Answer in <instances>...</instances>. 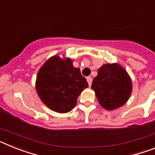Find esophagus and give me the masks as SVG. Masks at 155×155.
I'll use <instances>...</instances> for the list:
<instances>
[{"mask_svg": "<svg viewBox=\"0 0 155 155\" xmlns=\"http://www.w3.org/2000/svg\"><path fill=\"white\" fill-rule=\"evenodd\" d=\"M87 83H88V85L91 86V82H92V78H91V77H87Z\"/></svg>", "mask_w": 155, "mask_h": 155, "instance_id": "1", "label": "esophagus"}]
</instances>
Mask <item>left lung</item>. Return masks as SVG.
I'll return each mask as SVG.
<instances>
[{
	"label": "left lung",
	"instance_id": "1",
	"mask_svg": "<svg viewBox=\"0 0 155 155\" xmlns=\"http://www.w3.org/2000/svg\"><path fill=\"white\" fill-rule=\"evenodd\" d=\"M91 89L101 106L113 110L124 105L132 92V81L127 71L118 64H103L93 79Z\"/></svg>",
	"mask_w": 155,
	"mask_h": 155
}]
</instances>
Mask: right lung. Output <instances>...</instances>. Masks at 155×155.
<instances>
[{"label":"right lung","instance_id":"right-lung-1","mask_svg":"<svg viewBox=\"0 0 155 155\" xmlns=\"http://www.w3.org/2000/svg\"><path fill=\"white\" fill-rule=\"evenodd\" d=\"M88 87L80 68L73 66L70 58L53 56L41 67L35 81L37 94L52 110L66 113L74 108L78 98Z\"/></svg>","mask_w":155,"mask_h":155}]
</instances>
